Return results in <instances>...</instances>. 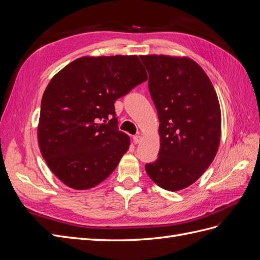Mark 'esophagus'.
<instances>
[{"instance_id":"1","label":"esophagus","mask_w":260,"mask_h":260,"mask_svg":"<svg viewBox=\"0 0 260 260\" xmlns=\"http://www.w3.org/2000/svg\"><path fill=\"white\" fill-rule=\"evenodd\" d=\"M141 141H142V136L137 135V136L133 137V142H135V144H139Z\"/></svg>"}]
</instances>
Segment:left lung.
Masks as SVG:
<instances>
[{
  "instance_id": "left-lung-1",
  "label": "left lung",
  "mask_w": 260,
  "mask_h": 260,
  "mask_svg": "<svg viewBox=\"0 0 260 260\" xmlns=\"http://www.w3.org/2000/svg\"><path fill=\"white\" fill-rule=\"evenodd\" d=\"M159 119L160 147L145 170L154 182L176 192L190 186L210 166L221 137V111L206 73L186 56L141 55Z\"/></svg>"
}]
</instances>
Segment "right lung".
<instances>
[{"label": "right lung", "mask_w": 260, "mask_h": 260, "mask_svg": "<svg viewBox=\"0 0 260 260\" xmlns=\"http://www.w3.org/2000/svg\"><path fill=\"white\" fill-rule=\"evenodd\" d=\"M146 80L137 55L82 56L52 78L37 133L42 157L62 183L88 190L116 169L130 138L118 130L114 103Z\"/></svg>", "instance_id": "right-lung-1"}]
</instances>
